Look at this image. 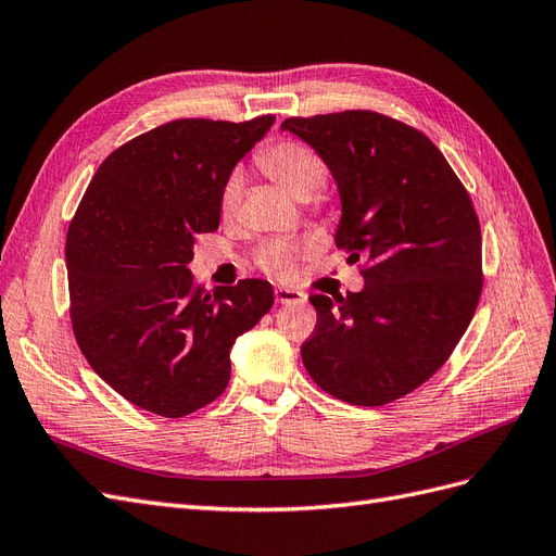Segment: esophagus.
<instances>
[{
    "label": "esophagus",
    "instance_id": "obj_1",
    "mask_svg": "<svg viewBox=\"0 0 556 556\" xmlns=\"http://www.w3.org/2000/svg\"><path fill=\"white\" fill-rule=\"evenodd\" d=\"M274 296H276V304H282V306L304 304V301H306V294H304V292L292 290V288H276V290H274Z\"/></svg>",
    "mask_w": 556,
    "mask_h": 556
}]
</instances>
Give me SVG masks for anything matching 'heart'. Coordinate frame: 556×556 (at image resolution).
<instances>
[{
	"mask_svg": "<svg viewBox=\"0 0 556 556\" xmlns=\"http://www.w3.org/2000/svg\"><path fill=\"white\" fill-rule=\"evenodd\" d=\"M257 162L268 176L276 178L299 199L313 197L315 192L323 190V185L327 180V166L323 157H319L311 146L294 139H280V141L268 143L266 148L260 150ZM241 194H243V176L241 172H231L223 182L220 199H217L223 217H231L239 211ZM304 248L306 245L301 241H290V239L266 241L260 245L255 262L266 274H271L276 278H290L296 271V262L301 257V252H304Z\"/></svg>",
	"mask_w": 556,
	"mask_h": 556,
	"instance_id": "obj_1",
	"label": "heart"
}]
</instances>
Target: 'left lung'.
Returning a JSON list of instances; mask_svg holds the SVG:
<instances>
[{
    "label": "left lung",
    "mask_w": 556,
    "mask_h": 556,
    "mask_svg": "<svg viewBox=\"0 0 556 556\" xmlns=\"http://www.w3.org/2000/svg\"><path fill=\"white\" fill-rule=\"evenodd\" d=\"M339 182L336 248L362 292L313 294L317 325L301 359L317 387L378 408L450 359L482 292L480 220L464 182L419 129L378 111L288 117Z\"/></svg>",
    "instance_id": "obj_1"
}]
</instances>
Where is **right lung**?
Listing matches in <instances>:
<instances>
[{"label": "right lung", "mask_w": 556, "mask_h": 556, "mask_svg": "<svg viewBox=\"0 0 556 556\" xmlns=\"http://www.w3.org/2000/svg\"><path fill=\"white\" fill-rule=\"evenodd\" d=\"M180 117L115 148L66 231L76 343L134 406L185 417L225 392L229 348L274 306L271 282L204 290L194 239L220 225V188L274 125Z\"/></svg>", "instance_id": "right-lung-1"}]
</instances>
